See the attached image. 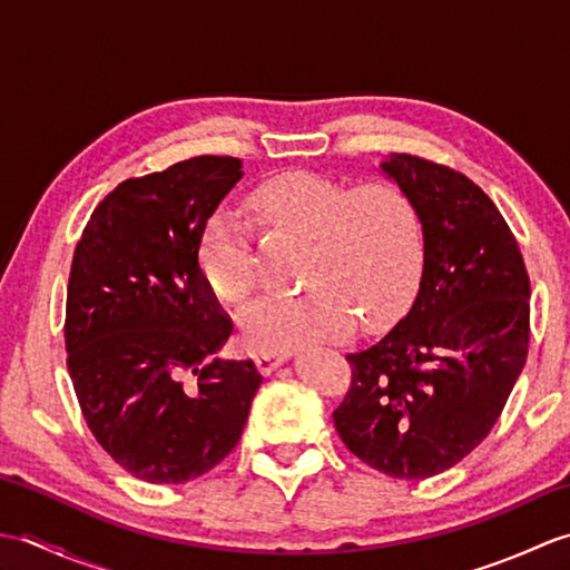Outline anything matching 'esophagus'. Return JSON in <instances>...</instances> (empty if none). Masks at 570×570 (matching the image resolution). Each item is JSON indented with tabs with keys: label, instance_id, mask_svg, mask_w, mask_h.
<instances>
[{
	"label": "esophagus",
	"instance_id": "obj_1",
	"mask_svg": "<svg viewBox=\"0 0 570 570\" xmlns=\"http://www.w3.org/2000/svg\"><path fill=\"white\" fill-rule=\"evenodd\" d=\"M286 355H278V353H257L254 355V365L262 374H272L278 365H282Z\"/></svg>",
	"mask_w": 570,
	"mask_h": 570
}]
</instances>
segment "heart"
<instances>
[{
    "label": "heart",
    "mask_w": 570,
    "mask_h": 570,
    "mask_svg": "<svg viewBox=\"0 0 570 570\" xmlns=\"http://www.w3.org/2000/svg\"><path fill=\"white\" fill-rule=\"evenodd\" d=\"M249 205L264 229L308 242L298 296L264 298L242 313V333L262 353H288L337 341L357 323L380 331L394 323L416 292L423 225L416 200L392 180L353 186L311 171L266 178ZM200 266L213 292L242 306L257 292L254 227L223 205L205 223Z\"/></svg>",
    "instance_id": "b5f03b06"
}]
</instances>
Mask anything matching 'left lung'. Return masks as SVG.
<instances>
[{"instance_id": "obj_1", "label": "left lung", "mask_w": 570, "mask_h": 570, "mask_svg": "<svg viewBox=\"0 0 570 570\" xmlns=\"http://www.w3.org/2000/svg\"><path fill=\"white\" fill-rule=\"evenodd\" d=\"M382 171L416 200L423 274L414 306L350 353L333 411L350 453L396 480H426L488 439L529 353V274L488 193L451 166L394 154Z\"/></svg>"}]
</instances>
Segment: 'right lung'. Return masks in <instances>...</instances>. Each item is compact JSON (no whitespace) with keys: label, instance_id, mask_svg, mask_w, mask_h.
I'll return each instance as SVG.
<instances>
[{"label":"right lung","instance_id":"add662e5","mask_svg":"<svg viewBox=\"0 0 570 570\" xmlns=\"http://www.w3.org/2000/svg\"><path fill=\"white\" fill-rule=\"evenodd\" d=\"M239 178L235 156L127 178L92 210L72 254V390L95 441L151 485L220 463L262 384L252 360L215 357L233 321L198 262L205 223Z\"/></svg>","mask_w":570,"mask_h":570}]
</instances>
